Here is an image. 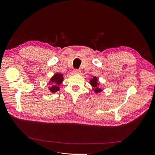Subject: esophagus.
Segmentation results:
<instances>
[{
  "instance_id": "esophagus-1",
  "label": "esophagus",
  "mask_w": 155,
  "mask_h": 155,
  "mask_svg": "<svg viewBox=\"0 0 155 155\" xmlns=\"http://www.w3.org/2000/svg\"><path fill=\"white\" fill-rule=\"evenodd\" d=\"M80 73H81V70H77V69L74 70V74H79Z\"/></svg>"
}]
</instances>
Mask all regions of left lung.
I'll use <instances>...</instances> for the list:
<instances>
[{
    "label": "left lung",
    "instance_id": "8db88e82",
    "mask_svg": "<svg viewBox=\"0 0 155 155\" xmlns=\"http://www.w3.org/2000/svg\"><path fill=\"white\" fill-rule=\"evenodd\" d=\"M89 83L92 86V91H93L95 94H98L104 91V89L102 88V87L100 86L99 79H97V77L94 76Z\"/></svg>",
    "mask_w": 155,
    "mask_h": 155
}]
</instances>
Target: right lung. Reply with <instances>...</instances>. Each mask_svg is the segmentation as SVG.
I'll return each mask as SVG.
<instances>
[{"instance_id": "1", "label": "right lung", "mask_w": 155, "mask_h": 155, "mask_svg": "<svg viewBox=\"0 0 155 155\" xmlns=\"http://www.w3.org/2000/svg\"><path fill=\"white\" fill-rule=\"evenodd\" d=\"M64 80V76L63 74L61 73H55L54 74V76L51 78L49 80L50 86L48 87L49 91L51 93H55L58 91H60L59 85L61 84Z\"/></svg>"}]
</instances>
